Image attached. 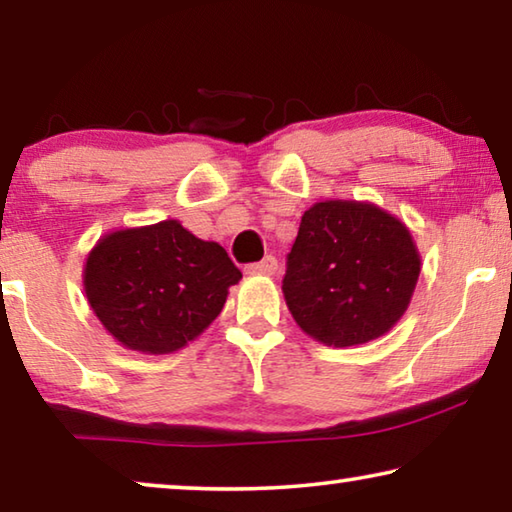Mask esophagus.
Masks as SVG:
<instances>
[{
  "instance_id": "34e87169",
  "label": "esophagus",
  "mask_w": 512,
  "mask_h": 512,
  "mask_svg": "<svg viewBox=\"0 0 512 512\" xmlns=\"http://www.w3.org/2000/svg\"><path fill=\"white\" fill-rule=\"evenodd\" d=\"M275 271H277V259L273 255H266L262 262H255V264L246 266L248 275H273Z\"/></svg>"
}]
</instances>
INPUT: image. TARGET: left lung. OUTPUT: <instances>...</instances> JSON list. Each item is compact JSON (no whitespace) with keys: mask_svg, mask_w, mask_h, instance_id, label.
Masks as SVG:
<instances>
[{"mask_svg":"<svg viewBox=\"0 0 512 512\" xmlns=\"http://www.w3.org/2000/svg\"><path fill=\"white\" fill-rule=\"evenodd\" d=\"M418 275L420 253L400 219L372 203L325 201L302 214L282 291L302 332L350 348L404 316Z\"/></svg>","mask_w":512,"mask_h":512,"instance_id":"left-lung-1","label":"left lung"}]
</instances>
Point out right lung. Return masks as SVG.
I'll return each instance as SVG.
<instances>
[{"mask_svg": "<svg viewBox=\"0 0 512 512\" xmlns=\"http://www.w3.org/2000/svg\"><path fill=\"white\" fill-rule=\"evenodd\" d=\"M241 280L223 246L178 221L115 230L85 262V296L128 350L169 354L201 336Z\"/></svg>", "mask_w": 512, "mask_h": 512, "instance_id": "obj_1", "label": "right lung"}]
</instances>
